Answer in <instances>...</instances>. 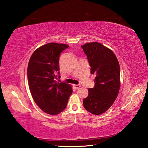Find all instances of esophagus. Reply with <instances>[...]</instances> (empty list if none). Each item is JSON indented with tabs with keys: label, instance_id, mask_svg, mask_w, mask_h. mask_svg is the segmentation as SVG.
<instances>
[{
	"label": "esophagus",
	"instance_id": "obj_1",
	"mask_svg": "<svg viewBox=\"0 0 148 148\" xmlns=\"http://www.w3.org/2000/svg\"><path fill=\"white\" fill-rule=\"evenodd\" d=\"M74 87L76 88V89H78V88H80L81 87V85L80 84H78V85H74Z\"/></svg>",
	"mask_w": 148,
	"mask_h": 148
}]
</instances>
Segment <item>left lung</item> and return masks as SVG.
<instances>
[{
    "mask_svg": "<svg viewBox=\"0 0 148 148\" xmlns=\"http://www.w3.org/2000/svg\"><path fill=\"white\" fill-rule=\"evenodd\" d=\"M90 66L91 74L96 75L94 88L88 89V96L83 104L88 112L94 114L104 113L116 99L120 87L119 61L110 49L98 42L82 45Z\"/></svg>",
    "mask_w": 148,
    "mask_h": 148,
    "instance_id": "1",
    "label": "left lung"
}]
</instances>
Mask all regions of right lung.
<instances>
[{"instance_id": "add662e5", "label": "right lung", "mask_w": 148, "mask_h": 148, "mask_svg": "<svg viewBox=\"0 0 148 148\" xmlns=\"http://www.w3.org/2000/svg\"><path fill=\"white\" fill-rule=\"evenodd\" d=\"M68 47L49 43L36 49L29 60L27 77L32 96L42 111L51 115L65 109L73 92L71 85L56 81L60 78V55Z\"/></svg>"}]
</instances>
